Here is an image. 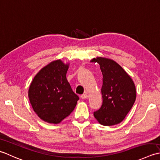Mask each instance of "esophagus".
<instances>
[{
    "mask_svg": "<svg viewBox=\"0 0 160 160\" xmlns=\"http://www.w3.org/2000/svg\"><path fill=\"white\" fill-rule=\"evenodd\" d=\"M88 94H87V93H84V94H82V95L81 96V99H85L88 98Z\"/></svg>",
    "mask_w": 160,
    "mask_h": 160,
    "instance_id": "obj_1",
    "label": "esophagus"
}]
</instances>
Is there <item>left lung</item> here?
Listing matches in <instances>:
<instances>
[{
  "mask_svg": "<svg viewBox=\"0 0 160 160\" xmlns=\"http://www.w3.org/2000/svg\"><path fill=\"white\" fill-rule=\"evenodd\" d=\"M92 62L99 64L103 74V103L94 112L96 119L103 126L118 124L124 119L136 99L135 86L126 71L113 60L97 57Z\"/></svg>",
  "mask_w": 160,
  "mask_h": 160,
  "instance_id": "obj_1",
  "label": "left lung"
}]
</instances>
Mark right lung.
<instances>
[{"mask_svg":"<svg viewBox=\"0 0 160 160\" xmlns=\"http://www.w3.org/2000/svg\"><path fill=\"white\" fill-rule=\"evenodd\" d=\"M68 65L51 62L38 72L30 84L28 97L34 111L43 121L58 123L73 111L79 97L66 79Z\"/></svg>","mask_w":160,"mask_h":160,"instance_id":"1","label":"right lung"}]
</instances>
